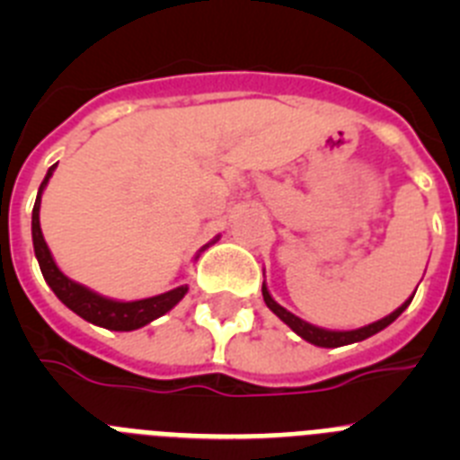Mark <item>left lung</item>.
I'll list each match as a JSON object with an SVG mask.
<instances>
[{
	"instance_id": "left-lung-1",
	"label": "left lung",
	"mask_w": 460,
	"mask_h": 460,
	"mask_svg": "<svg viewBox=\"0 0 460 460\" xmlns=\"http://www.w3.org/2000/svg\"><path fill=\"white\" fill-rule=\"evenodd\" d=\"M262 296H265V304L270 306V311H274L276 315H279V318L283 320V323H286L292 332H295L296 336H302L304 341H308V343H313V345H318V348H341V345L359 343V341L368 339V336L377 334V332H382L385 327H389V324H392L394 320H396L398 315H401V313L410 306V302H412L414 295L410 296L408 302L401 304L396 311L389 313V315H385L382 320H377V323H371V324H367V327H359V329H350V332L323 329V327H315V324L306 323V320L296 318L295 313H290L288 308H283L280 304L274 302V296L270 295V290H267L265 283H262Z\"/></svg>"
}]
</instances>
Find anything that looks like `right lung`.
<instances>
[{"mask_svg": "<svg viewBox=\"0 0 460 460\" xmlns=\"http://www.w3.org/2000/svg\"><path fill=\"white\" fill-rule=\"evenodd\" d=\"M57 165H52L48 170L46 180L40 181L39 195H36L34 211H31V239H34V253L39 260L40 274L46 279L48 286L52 288V292L57 295V299L64 304V306L71 308L73 313H78L80 318L87 320L92 324H99V327L112 329V332H133V329H140L145 324H149L152 320L161 318L170 308H174L177 304L184 299V295L189 292V286H180L174 290L164 292V295L147 296V299H136V302H119V299H110V296L99 295V292L89 290L83 283H75L73 279H68L59 267H57L55 258H52L50 249H48L43 233H40V195L46 190L48 181H50L52 172H55Z\"/></svg>", "mask_w": 460, "mask_h": 460, "instance_id": "add662e5", "label": "right lung"}]
</instances>
